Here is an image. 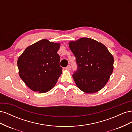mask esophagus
I'll use <instances>...</instances> for the list:
<instances>
[{
    "label": "esophagus",
    "instance_id": "1",
    "mask_svg": "<svg viewBox=\"0 0 132 132\" xmlns=\"http://www.w3.org/2000/svg\"><path fill=\"white\" fill-rule=\"evenodd\" d=\"M65 69L67 70H70V69H71V67H70V65H68L66 68H65Z\"/></svg>",
    "mask_w": 132,
    "mask_h": 132
}]
</instances>
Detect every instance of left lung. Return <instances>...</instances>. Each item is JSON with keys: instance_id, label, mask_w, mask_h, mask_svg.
Listing matches in <instances>:
<instances>
[{"instance_id": "8db88e82", "label": "left lung", "mask_w": 132, "mask_h": 132, "mask_svg": "<svg viewBox=\"0 0 132 132\" xmlns=\"http://www.w3.org/2000/svg\"><path fill=\"white\" fill-rule=\"evenodd\" d=\"M69 46L78 65L73 78L78 88L87 94L101 90L113 72V55L104 45L90 38L70 41Z\"/></svg>"}]
</instances>
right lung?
Segmentation results:
<instances>
[{
    "label": "right lung",
    "instance_id": "add662e5",
    "mask_svg": "<svg viewBox=\"0 0 132 132\" xmlns=\"http://www.w3.org/2000/svg\"><path fill=\"white\" fill-rule=\"evenodd\" d=\"M61 44L43 39L27 47L18 60L20 77L39 93L51 90L62 73L57 53Z\"/></svg>",
    "mask_w": 132,
    "mask_h": 132
}]
</instances>
